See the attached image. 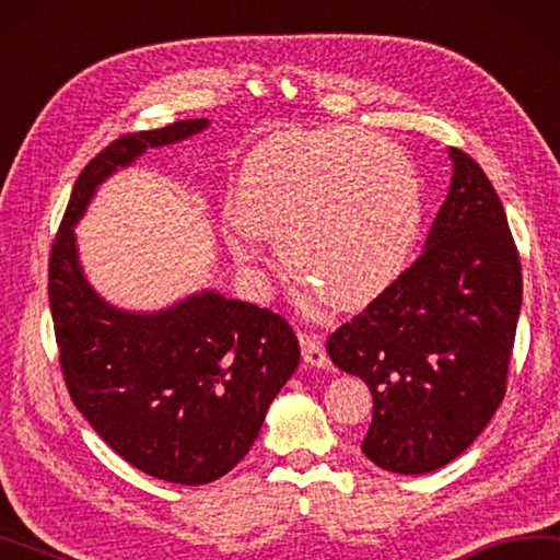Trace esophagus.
I'll return each instance as SVG.
<instances>
[{
	"mask_svg": "<svg viewBox=\"0 0 560 560\" xmlns=\"http://www.w3.org/2000/svg\"><path fill=\"white\" fill-rule=\"evenodd\" d=\"M299 340H301L303 360H306V364H311V368H328L330 360H328V354H325V350H323V340L318 338V335L301 332Z\"/></svg>",
	"mask_w": 560,
	"mask_h": 560,
	"instance_id": "obj_1",
	"label": "esophagus"
}]
</instances>
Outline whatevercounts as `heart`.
Returning a JSON list of instances; mask_svg holds the SVG:
<instances>
[{"mask_svg":"<svg viewBox=\"0 0 560 560\" xmlns=\"http://www.w3.org/2000/svg\"><path fill=\"white\" fill-rule=\"evenodd\" d=\"M225 242L242 267L279 240L293 277L354 311L389 291L421 235L419 176L399 147L358 127L283 131L240 168Z\"/></svg>","mask_w":560,"mask_h":560,"instance_id":"b5f03b06","label":"heart"}]
</instances>
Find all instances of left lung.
Segmentation results:
<instances>
[{
  "mask_svg": "<svg viewBox=\"0 0 560 560\" xmlns=\"http://www.w3.org/2000/svg\"><path fill=\"white\" fill-rule=\"evenodd\" d=\"M453 178L425 249L328 338L372 392L362 453L399 475L455 460L500 409L522 311V264L490 178L451 149Z\"/></svg>",
  "mask_w": 560,
  "mask_h": 560,
  "instance_id": "8db88e82",
  "label": "left lung"
}]
</instances>
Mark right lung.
<instances>
[{"mask_svg": "<svg viewBox=\"0 0 560 560\" xmlns=\"http://www.w3.org/2000/svg\"><path fill=\"white\" fill-rule=\"evenodd\" d=\"M208 119L121 135L90 161L50 247L48 301L70 399L112 451L151 477L208 485L252 448L273 396L299 368L296 332L254 303L200 291L154 313L121 311L90 287L78 220L100 183Z\"/></svg>", "mask_w": 560, "mask_h": 560, "instance_id": "obj_1", "label": "right lung"}]
</instances>
